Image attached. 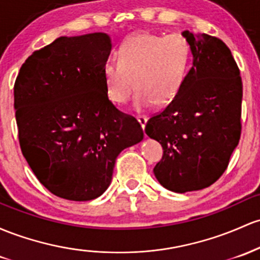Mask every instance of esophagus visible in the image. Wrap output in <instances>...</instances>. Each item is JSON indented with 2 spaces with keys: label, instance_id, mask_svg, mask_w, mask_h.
<instances>
[{
  "label": "esophagus",
  "instance_id": "esophagus-1",
  "mask_svg": "<svg viewBox=\"0 0 260 260\" xmlns=\"http://www.w3.org/2000/svg\"><path fill=\"white\" fill-rule=\"evenodd\" d=\"M138 122H139V124H141V127L143 128H145V124H147V121H148V117L147 116H138Z\"/></svg>",
  "mask_w": 260,
  "mask_h": 260
}]
</instances>
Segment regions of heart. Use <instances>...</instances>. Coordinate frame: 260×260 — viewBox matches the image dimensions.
Segmentation results:
<instances>
[{
    "instance_id": "heart-1",
    "label": "heart",
    "mask_w": 260,
    "mask_h": 260,
    "mask_svg": "<svg viewBox=\"0 0 260 260\" xmlns=\"http://www.w3.org/2000/svg\"><path fill=\"white\" fill-rule=\"evenodd\" d=\"M190 56L189 42L180 33L129 37L119 47L118 62L104 68L108 98L116 105L127 104L136 84L138 108L170 104L184 84Z\"/></svg>"
}]
</instances>
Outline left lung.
Returning <instances> with one entry per match:
<instances>
[{"mask_svg":"<svg viewBox=\"0 0 260 260\" xmlns=\"http://www.w3.org/2000/svg\"><path fill=\"white\" fill-rule=\"evenodd\" d=\"M182 36L192 67L175 99L145 125L164 150L154 175L179 193L209 187L227 169L241 138L243 95L241 73L221 39L189 30Z\"/></svg>","mask_w":260,"mask_h":260,"instance_id":"obj_1","label":"left lung"}]
</instances>
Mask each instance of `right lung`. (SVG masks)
I'll use <instances>...</instances> for the list:
<instances>
[{
	"mask_svg": "<svg viewBox=\"0 0 260 260\" xmlns=\"http://www.w3.org/2000/svg\"><path fill=\"white\" fill-rule=\"evenodd\" d=\"M111 48L106 33L60 37L28 56L14 82L22 153L59 198L101 196L118 154L143 139L138 121L108 99L104 68Z\"/></svg>",
	"mask_w": 260,
	"mask_h": 260,
	"instance_id": "1",
	"label": "right lung"
}]
</instances>
